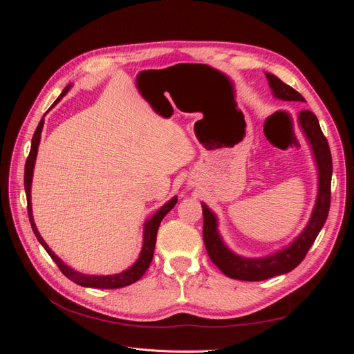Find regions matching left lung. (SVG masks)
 <instances>
[{"mask_svg":"<svg viewBox=\"0 0 354 354\" xmlns=\"http://www.w3.org/2000/svg\"><path fill=\"white\" fill-rule=\"evenodd\" d=\"M269 80L270 88L273 90L274 97L286 102H304V97L288 84L282 82L279 78L272 73H266ZM299 125H301L306 137L313 147V153L319 169V194L316 199V205L310 218L307 227L303 233L282 251L276 252L264 259H243L233 254L226 245L223 243L220 234L217 232V218L207 208L205 203L202 205L203 214V243H205L207 252L211 261L218 269L232 279L259 282L266 281L269 277L283 274L294 270L295 267L304 260L310 246L316 241L320 229L328 218L329 205H330V178H332V158L326 137L324 136L317 118L313 112L301 111L298 113Z\"/></svg>","mask_w":354,"mask_h":354,"instance_id":"1","label":"left lung"}]
</instances>
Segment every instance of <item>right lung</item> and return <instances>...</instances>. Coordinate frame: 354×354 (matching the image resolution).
Returning <instances> with one entry per match:
<instances>
[{
    "label": "right lung",
    "mask_w": 354,
    "mask_h": 354,
    "mask_svg": "<svg viewBox=\"0 0 354 354\" xmlns=\"http://www.w3.org/2000/svg\"><path fill=\"white\" fill-rule=\"evenodd\" d=\"M71 85L62 91V94L59 95V99L55 102V104L68 93ZM53 104V106H55ZM42 125H44V118L39 121L37 130L34 133V137H32V145H30V152L28 155L26 164H25V192H26V201H28V217L30 221L32 230H34L37 239L39 241V243L44 246V250L48 252V255L57 264V267L60 269V272L65 274L68 279H71L72 282L78 283L81 286H87V288H102V289H115V288H124L131 285L134 282H137L140 277L145 274V272L149 269V266L152 263L153 259V251H155V243H156V233H158V227L162 218L167 216V214L174 208V205L177 203V198H173L171 201H168L162 208H159L158 212L155 214L153 217L149 218L145 224V238H143V248L140 255H138V260L127 269L125 272H121L118 274H109V276H90V274H82L80 272H75L73 269H71L69 266H66L63 263L59 257L53 252L48 245L44 242V239L41 238V234L35 226L34 218H32V207H30V183H32V174H34V165H35V158H37V152H38V145L41 140V131H42Z\"/></svg>",
    "instance_id": "1"
}]
</instances>
